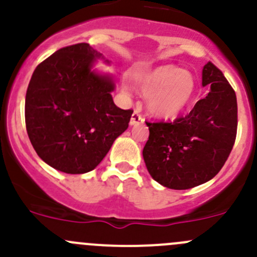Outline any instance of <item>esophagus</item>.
<instances>
[{"mask_svg":"<svg viewBox=\"0 0 257 257\" xmlns=\"http://www.w3.org/2000/svg\"><path fill=\"white\" fill-rule=\"evenodd\" d=\"M143 121H144L143 116L139 114L138 110H136V112L133 113V115H132L131 121H129V123H131V125H137V124H142Z\"/></svg>","mask_w":257,"mask_h":257,"instance_id":"1","label":"esophagus"}]
</instances>
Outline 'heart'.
<instances>
[{
    "instance_id": "1",
    "label": "heart",
    "mask_w": 257,
    "mask_h": 257,
    "mask_svg": "<svg viewBox=\"0 0 257 257\" xmlns=\"http://www.w3.org/2000/svg\"><path fill=\"white\" fill-rule=\"evenodd\" d=\"M137 88L147 95V108L158 118H174L195 94V79L188 71L167 64L152 69L137 80Z\"/></svg>"
}]
</instances>
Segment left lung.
I'll return each mask as SVG.
<instances>
[{"mask_svg": "<svg viewBox=\"0 0 257 257\" xmlns=\"http://www.w3.org/2000/svg\"><path fill=\"white\" fill-rule=\"evenodd\" d=\"M205 98L173 123H149L143 158L149 174L163 186L185 190L206 183L224 167L237 129L236 94L211 62L203 68Z\"/></svg>", "mask_w": 257, "mask_h": 257, "instance_id": "1", "label": "left lung"}]
</instances>
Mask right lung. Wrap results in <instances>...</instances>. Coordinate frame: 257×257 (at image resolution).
<instances>
[{
  "mask_svg": "<svg viewBox=\"0 0 257 257\" xmlns=\"http://www.w3.org/2000/svg\"><path fill=\"white\" fill-rule=\"evenodd\" d=\"M109 63L88 43L58 49L40 63L26 93L28 138L38 157L67 174H84L128 128L133 110L113 102V77L94 69Z\"/></svg>",
  "mask_w": 257,
  "mask_h": 257,
  "instance_id": "obj_1",
  "label": "right lung"
}]
</instances>
